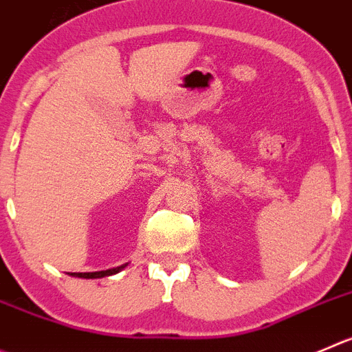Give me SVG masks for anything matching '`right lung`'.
<instances>
[{
    "instance_id": "1",
    "label": "right lung",
    "mask_w": 352,
    "mask_h": 352,
    "mask_svg": "<svg viewBox=\"0 0 352 352\" xmlns=\"http://www.w3.org/2000/svg\"><path fill=\"white\" fill-rule=\"evenodd\" d=\"M128 266V263L122 264V266L112 267V270H105V271H93V273H70V276H76V278H103V276H110V274L119 273L120 270Z\"/></svg>"
}]
</instances>
